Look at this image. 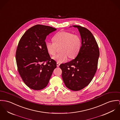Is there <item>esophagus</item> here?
I'll list each match as a JSON object with an SVG mask.
<instances>
[{
  "label": "esophagus",
  "mask_w": 120,
  "mask_h": 120,
  "mask_svg": "<svg viewBox=\"0 0 120 120\" xmlns=\"http://www.w3.org/2000/svg\"><path fill=\"white\" fill-rule=\"evenodd\" d=\"M60 65V63H58V62H57V63H56V66H57V67H59Z\"/></svg>",
  "instance_id": "1"
}]
</instances>
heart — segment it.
I'll use <instances>...</instances> for the list:
<instances>
[{
    "instance_id": "obj_1",
    "label": "heart",
    "mask_w": 120,
    "mask_h": 120,
    "mask_svg": "<svg viewBox=\"0 0 120 120\" xmlns=\"http://www.w3.org/2000/svg\"><path fill=\"white\" fill-rule=\"evenodd\" d=\"M53 42H47L46 50L50 55H55L58 48L61 47L62 52L53 57L58 63H64L67 61L68 57L74 58L79 53L81 40L80 37L68 31H61L57 33L53 37Z\"/></svg>"
}]
</instances>
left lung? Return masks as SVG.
Instances as JSON below:
<instances>
[{
  "instance_id": "1",
  "label": "left lung",
  "mask_w": 120,
  "mask_h": 120,
  "mask_svg": "<svg viewBox=\"0 0 120 120\" xmlns=\"http://www.w3.org/2000/svg\"><path fill=\"white\" fill-rule=\"evenodd\" d=\"M73 26L79 31L82 46L75 58L59 67L66 86L72 90L79 91L92 81L97 71L100 51L95 39L88 29L79 26Z\"/></svg>"
}]
</instances>
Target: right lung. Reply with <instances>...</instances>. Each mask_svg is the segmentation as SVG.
Returning a JSON list of instances; mask_svg holds the SVG:
<instances>
[{
	"instance_id": "right-lung-1",
	"label": "right lung",
	"mask_w": 120,
	"mask_h": 120,
	"mask_svg": "<svg viewBox=\"0 0 120 120\" xmlns=\"http://www.w3.org/2000/svg\"><path fill=\"white\" fill-rule=\"evenodd\" d=\"M56 29L49 26L35 25L20 38L16 51L17 69L22 80L30 88H45L56 67L46 50L45 39Z\"/></svg>"
}]
</instances>
